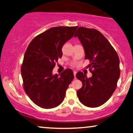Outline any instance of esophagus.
Here are the masks:
<instances>
[{
  "mask_svg": "<svg viewBox=\"0 0 133 133\" xmlns=\"http://www.w3.org/2000/svg\"><path fill=\"white\" fill-rule=\"evenodd\" d=\"M74 72V77H75V78H76V74H77V72L76 71H74L73 72Z\"/></svg>",
  "mask_w": 133,
  "mask_h": 133,
  "instance_id": "34e87169",
  "label": "esophagus"
}]
</instances>
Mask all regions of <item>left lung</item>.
I'll return each mask as SVG.
<instances>
[{
  "label": "left lung",
  "mask_w": 133,
  "mask_h": 133,
  "mask_svg": "<svg viewBox=\"0 0 133 133\" xmlns=\"http://www.w3.org/2000/svg\"><path fill=\"white\" fill-rule=\"evenodd\" d=\"M84 47L85 59H88L92 77L87 78L82 72L76 77L82 83L77 91L82 104L97 107L109 99L115 91L120 75V59L109 40L95 29L80 27L75 34Z\"/></svg>",
  "instance_id": "left-lung-1"
}]
</instances>
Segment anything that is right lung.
<instances>
[{
    "mask_svg": "<svg viewBox=\"0 0 133 133\" xmlns=\"http://www.w3.org/2000/svg\"><path fill=\"white\" fill-rule=\"evenodd\" d=\"M78 26L51 28L37 36L27 48L21 68L24 91L37 105L43 109L58 106L63 101L73 71L67 69L53 75L63 55L62 48L74 35Z\"/></svg>",
    "mask_w": 133,
    "mask_h": 133,
    "instance_id": "1",
    "label": "right lung"
}]
</instances>
